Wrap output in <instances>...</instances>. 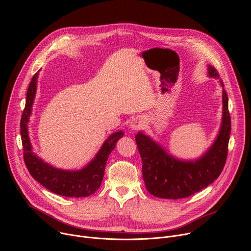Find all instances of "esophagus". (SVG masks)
<instances>
[{
  "label": "esophagus",
  "instance_id": "1",
  "mask_svg": "<svg viewBox=\"0 0 251 251\" xmlns=\"http://www.w3.org/2000/svg\"><path fill=\"white\" fill-rule=\"evenodd\" d=\"M142 126H143V122L140 119H134L130 123V127L132 130H139L140 128H142Z\"/></svg>",
  "mask_w": 251,
  "mask_h": 251
}]
</instances>
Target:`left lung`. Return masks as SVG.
Instances as JSON below:
<instances>
[{
    "instance_id": "left-lung-1",
    "label": "left lung",
    "mask_w": 251,
    "mask_h": 251,
    "mask_svg": "<svg viewBox=\"0 0 251 251\" xmlns=\"http://www.w3.org/2000/svg\"><path fill=\"white\" fill-rule=\"evenodd\" d=\"M210 77L220 78L219 71L208 67ZM224 87V83L221 80ZM224 115L220 134L211 148L195 162L178 161L168 155L148 136L138 133L136 144L142 158V174L148 192L163 199L188 198L217 180L226 162L231 130L228 97L223 90Z\"/></svg>"
}]
</instances>
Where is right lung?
<instances>
[{
	"label": "right lung",
	"mask_w": 251,
	"mask_h": 251,
	"mask_svg": "<svg viewBox=\"0 0 251 251\" xmlns=\"http://www.w3.org/2000/svg\"><path fill=\"white\" fill-rule=\"evenodd\" d=\"M39 73L35 74L28 85L25 106L21 118V136L24 149V161L27 171L35 181L49 191L63 197L84 198L94 194L100 187L104 176L105 166L109 155L115 148L116 142L123 136V132L113 133L107 139L94 160L80 171H63L44 163L31 151L27 134V122L37 88Z\"/></svg>",
	"instance_id": "1"
}]
</instances>
